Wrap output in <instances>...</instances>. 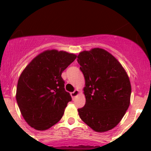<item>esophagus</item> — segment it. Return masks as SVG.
Listing matches in <instances>:
<instances>
[{
  "instance_id": "34e87169",
  "label": "esophagus",
  "mask_w": 151,
  "mask_h": 151,
  "mask_svg": "<svg viewBox=\"0 0 151 151\" xmlns=\"http://www.w3.org/2000/svg\"><path fill=\"white\" fill-rule=\"evenodd\" d=\"M78 94H79V91H78V89H76V90H75L74 91L72 92V93H71V96H72V97H73V98H74V97H77V96H78Z\"/></svg>"
}]
</instances>
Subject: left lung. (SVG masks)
I'll return each instance as SVG.
<instances>
[{
  "label": "left lung",
  "instance_id": "1",
  "mask_svg": "<svg viewBox=\"0 0 151 151\" xmlns=\"http://www.w3.org/2000/svg\"><path fill=\"white\" fill-rule=\"evenodd\" d=\"M77 60L85 77L86 101L78 110V115L95 132L111 130L130 104L132 88L127 73L116 58L99 47L80 52Z\"/></svg>",
  "mask_w": 151,
  "mask_h": 151
}]
</instances>
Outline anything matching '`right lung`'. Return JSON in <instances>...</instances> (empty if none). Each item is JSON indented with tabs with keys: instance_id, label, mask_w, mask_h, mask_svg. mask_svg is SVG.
Wrapping results in <instances>:
<instances>
[{
	"instance_id": "obj_1",
	"label": "right lung",
	"mask_w": 151,
	"mask_h": 151,
	"mask_svg": "<svg viewBox=\"0 0 151 151\" xmlns=\"http://www.w3.org/2000/svg\"><path fill=\"white\" fill-rule=\"evenodd\" d=\"M76 57L63 50H47L36 56L22 72L16 98L31 127L47 130L61 119L68 102L72 101L61 75Z\"/></svg>"
}]
</instances>
